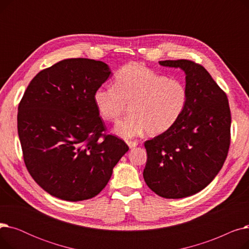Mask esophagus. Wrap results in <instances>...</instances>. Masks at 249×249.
Listing matches in <instances>:
<instances>
[{"label": "esophagus", "instance_id": "obj_1", "mask_svg": "<svg viewBox=\"0 0 249 249\" xmlns=\"http://www.w3.org/2000/svg\"><path fill=\"white\" fill-rule=\"evenodd\" d=\"M127 145L129 146V148H133L138 145V143L136 141H127Z\"/></svg>", "mask_w": 249, "mask_h": 249}]
</instances>
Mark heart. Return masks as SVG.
Instances as JSON below:
<instances>
[{
	"label": "heart",
	"mask_w": 249,
	"mask_h": 249,
	"mask_svg": "<svg viewBox=\"0 0 249 249\" xmlns=\"http://www.w3.org/2000/svg\"><path fill=\"white\" fill-rule=\"evenodd\" d=\"M113 86H103L94 93V103L105 121L113 122L130 108V115L118 122L114 132L133 138L147 131L159 135L171 129L188 103L186 85L156 72L140 63H129L116 73Z\"/></svg>",
	"instance_id": "heart-1"
}]
</instances>
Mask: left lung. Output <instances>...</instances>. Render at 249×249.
<instances>
[{
    "instance_id": "left-lung-1",
    "label": "left lung",
    "mask_w": 249,
    "mask_h": 249,
    "mask_svg": "<svg viewBox=\"0 0 249 249\" xmlns=\"http://www.w3.org/2000/svg\"><path fill=\"white\" fill-rule=\"evenodd\" d=\"M162 67L186 73L187 107L167 131L145 141L143 178L166 199H180L205 189L218 175L230 145L231 114L226 94L201 64L163 60Z\"/></svg>"
}]
</instances>
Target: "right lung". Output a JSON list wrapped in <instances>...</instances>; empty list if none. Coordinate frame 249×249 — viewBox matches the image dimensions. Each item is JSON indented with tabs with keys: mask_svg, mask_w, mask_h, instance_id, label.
Returning a JSON list of instances; mask_svg holds the SVG:
<instances>
[{
	"mask_svg": "<svg viewBox=\"0 0 249 249\" xmlns=\"http://www.w3.org/2000/svg\"><path fill=\"white\" fill-rule=\"evenodd\" d=\"M111 74L100 60L69 58L38 72L18 107V134L26 167L45 192L77 202L97 196L128 151L106 128L94 93Z\"/></svg>",
	"mask_w": 249,
	"mask_h": 249,
	"instance_id": "obj_1",
	"label": "right lung"
}]
</instances>
